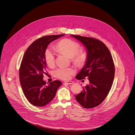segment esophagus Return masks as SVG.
Wrapping results in <instances>:
<instances>
[{
    "mask_svg": "<svg viewBox=\"0 0 135 135\" xmlns=\"http://www.w3.org/2000/svg\"><path fill=\"white\" fill-rule=\"evenodd\" d=\"M65 83H67L68 84H73L74 83V82L71 81H66L65 82Z\"/></svg>",
    "mask_w": 135,
    "mask_h": 135,
    "instance_id": "obj_1",
    "label": "esophagus"
}]
</instances>
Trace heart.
I'll list each match as a JSON object with an SVG mask.
<instances>
[{
	"instance_id": "1",
	"label": "heart",
	"mask_w": 135,
	"mask_h": 135,
	"mask_svg": "<svg viewBox=\"0 0 135 135\" xmlns=\"http://www.w3.org/2000/svg\"><path fill=\"white\" fill-rule=\"evenodd\" d=\"M56 50L71 57L72 62L79 67L85 65L88 59L87 52L80 50V45L77 42L69 39H64L57 42ZM55 52L50 48L46 50L45 53L46 62L49 67H53L55 64ZM75 73L71 68L60 67L54 71L55 75L61 79L68 80Z\"/></svg>"
}]
</instances>
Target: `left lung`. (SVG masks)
<instances>
[{"label":"left lung","mask_w":135,"mask_h":135,"mask_svg":"<svg viewBox=\"0 0 135 135\" xmlns=\"http://www.w3.org/2000/svg\"><path fill=\"white\" fill-rule=\"evenodd\" d=\"M86 47L88 59L76 76L80 80L88 78L89 83L75 96L76 101L84 108L100 105L111 89L115 76L114 61L109 50L101 41L93 38L71 35Z\"/></svg>","instance_id":"1"}]
</instances>
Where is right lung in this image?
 <instances>
[{"instance_id":"add662e5","label":"right lung","mask_w":135,"mask_h":135,"mask_svg":"<svg viewBox=\"0 0 135 135\" xmlns=\"http://www.w3.org/2000/svg\"><path fill=\"white\" fill-rule=\"evenodd\" d=\"M64 35L44 36L34 41L23 55L19 68L20 82L26 98L34 106L44 107L50 103L62 84L59 80L47 84L43 77L47 74L45 57L46 48L52 41Z\"/></svg>"}]
</instances>
